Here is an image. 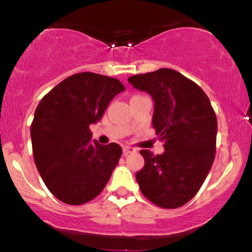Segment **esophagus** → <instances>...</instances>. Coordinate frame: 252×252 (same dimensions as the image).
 <instances>
[{
  "label": "esophagus",
  "mask_w": 252,
  "mask_h": 252,
  "mask_svg": "<svg viewBox=\"0 0 252 252\" xmlns=\"http://www.w3.org/2000/svg\"><path fill=\"white\" fill-rule=\"evenodd\" d=\"M136 149L134 147H129V146H124L123 147V154L124 155H129L131 154V153H135Z\"/></svg>",
  "instance_id": "1"
}]
</instances>
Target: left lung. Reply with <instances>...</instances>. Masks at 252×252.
I'll return each instance as SVG.
<instances>
[{"instance_id": "1", "label": "left lung", "mask_w": 252, "mask_h": 252, "mask_svg": "<svg viewBox=\"0 0 252 252\" xmlns=\"http://www.w3.org/2000/svg\"><path fill=\"white\" fill-rule=\"evenodd\" d=\"M128 82L154 99L152 123L164 143L161 155L141 150L144 167L136 180L153 204L180 207L198 193L215 160V110L200 86L175 70L136 74Z\"/></svg>"}]
</instances>
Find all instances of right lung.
Returning <instances> with one entry per match:
<instances>
[{"label":"right lung","mask_w":252,"mask_h":252,"mask_svg":"<svg viewBox=\"0 0 252 252\" xmlns=\"http://www.w3.org/2000/svg\"><path fill=\"white\" fill-rule=\"evenodd\" d=\"M126 90L116 78L92 72L73 74L39 103L31 126L34 161L43 182L60 201L82 205L99 194L122 155L117 143L102 146L90 126L103 117Z\"/></svg>","instance_id":"right-lung-1"}]
</instances>
